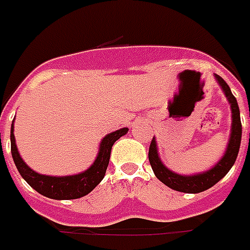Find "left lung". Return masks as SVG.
<instances>
[{"label": "left lung", "mask_w": 250, "mask_h": 250, "mask_svg": "<svg viewBox=\"0 0 250 250\" xmlns=\"http://www.w3.org/2000/svg\"><path fill=\"white\" fill-rule=\"evenodd\" d=\"M219 85L221 89L224 91L225 96L228 99L230 104V110H232V127H230V138L228 141V146H227V151L223 155V158L215 165L213 167L209 168L208 171H204L202 174H196V175H179L176 172H172L168 170L162 161L159 159L158 151H157V142L155 138L151 140L149 147V161L153 168L154 174L158 178L159 181L165 183V185L170 187V188L175 189V191H181V192H187V194H198L202 191L211 188L212 186H215L217 182L223 179L230 167L233 166L237 158V154L240 150V144H241V133H243V126H241V120H240V109L237 105V100L233 96V93L230 92L229 85L220 78L219 75H215Z\"/></svg>", "instance_id": "left-lung-1"}]
</instances>
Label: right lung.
Instances as JSON below:
<instances>
[{
  "label": "right lung",
  "mask_w": 250,
  "mask_h": 250,
  "mask_svg": "<svg viewBox=\"0 0 250 250\" xmlns=\"http://www.w3.org/2000/svg\"><path fill=\"white\" fill-rule=\"evenodd\" d=\"M13 127H14V124H11L10 142L11 155H13V161L16 163L17 170L35 191H38L39 194L46 198L56 199V200L79 199L89 194L104 178L106 167L109 165L110 150L113 144L120 137L125 136L129 130L127 127H123L120 130L106 134L101 141L100 149H99V154L95 162L85 171L80 172L78 175L50 176L35 172L23 162V159L21 158L18 149H17Z\"/></svg>",
  "instance_id": "right-lung-1"
}]
</instances>
